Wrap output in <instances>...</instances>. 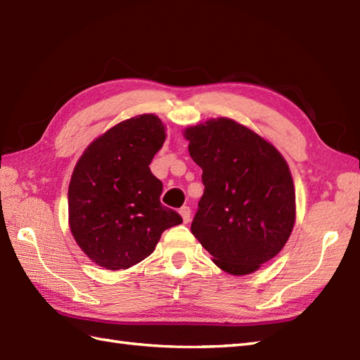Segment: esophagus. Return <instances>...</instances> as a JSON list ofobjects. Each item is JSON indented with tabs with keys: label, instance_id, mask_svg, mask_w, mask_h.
<instances>
[{
	"label": "esophagus",
	"instance_id": "esophagus-1",
	"mask_svg": "<svg viewBox=\"0 0 360 360\" xmlns=\"http://www.w3.org/2000/svg\"><path fill=\"white\" fill-rule=\"evenodd\" d=\"M179 214L182 216V221L184 222H190V219H191V210H190V207H187V205H184V207H181L179 208Z\"/></svg>",
	"mask_w": 360,
	"mask_h": 360
}]
</instances>
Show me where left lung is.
I'll list each match as a JSON object with an SVG mask.
<instances>
[{
  "label": "left lung",
  "instance_id": "8db88e82",
  "mask_svg": "<svg viewBox=\"0 0 360 360\" xmlns=\"http://www.w3.org/2000/svg\"><path fill=\"white\" fill-rule=\"evenodd\" d=\"M184 135L204 184L191 233L224 271H256L281 252L295 225V186L285 160L229 118L195 125Z\"/></svg>",
  "mask_w": 360,
  "mask_h": 360
}]
</instances>
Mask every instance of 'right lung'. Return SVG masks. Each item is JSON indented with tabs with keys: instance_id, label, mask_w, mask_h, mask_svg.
Segmentation results:
<instances>
[{
	"instance_id": "1",
	"label": "right lung",
	"mask_w": 360,
	"mask_h": 360,
	"mask_svg": "<svg viewBox=\"0 0 360 360\" xmlns=\"http://www.w3.org/2000/svg\"><path fill=\"white\" fill-rule=\"evenodd\" d=\"M155 115L122 121L95 139L75 167L69 221L75 240L107 270H125L153 253L162 231L179 225V213L160 200L162 182L150 162L164 144Z\"/></svg>"
}]
</instances>
